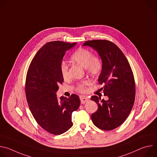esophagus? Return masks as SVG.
I'll list each match as a JSON object with an SVG mask.
<instances>
[{
  "mask_svg": "<svg viewBox=\"0 0 157 157\" xmlns=\"http://www.w3.org/2000/svg\"><path fill=\"white\" fill-rule=\"evenodd\" d=\"M80 100H81V104H85L86 102L88 101V98L84 96H80Z\"/></svg>",
  "mask_w": 157,
  "mask_h": 157,
  "instance_id": "34e87169",
  "label": "esophagus"
}]
</instances>
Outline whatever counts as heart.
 <instances>
[{"label": "heart", "instance_id": "b5f03b06", "mask_svg": "<svg viewBox=\"0 0 157 157\" xmlns=\"http://www.w3.org/2000/svg\"><path fill=\"white\" fill-rule=\"evenodd\" d=\"M71 60L86 69L87 73L93 76L97 75L101 70V63L99 59L97 57L93 56V53L86 48L78 49L71 56ZM60 70L61 75L64 80L69 78L68 66L64 63H62L60 66ZM87 84V81L79 84L76 87L79 92L83 93L86 90V85Z\"/></svg>", "mask_w": 157, "mask_h": 157}]
</instances>
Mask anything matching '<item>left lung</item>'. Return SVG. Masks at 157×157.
<instances>
[{
    "label": "left lung",
    "mask_w": 157,
    "mask_h": 157,
    "mask_svg": "<svg viewBox=\"0 0 157 157\" xmlns=\"http://www.w3.org/2000/svg\"><path fill=\"white\" fill-rule=\"evenodd\" d=\"M82 46L96 50L102 60V70L99 84L105 101L93 96L98 109L91 116L93 124L104 130H113L122 125L128 117L133 107L136 96V84L130 64L120 48L105 40L86 41Z\"/></svg>",
    "instance_id": "1"
}]
</instances>
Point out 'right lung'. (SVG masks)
I'll return each mask as SVG.
<instances>
[{
	"label": "right lung",
	"instance_id": "obj_1",
	"mask_svg": "<svg viewBox=\"0 0 157 157\" xmlns=\"http://www.w3.org/2000/svg\"><path fill=\"white\" fill-rule=\"evenodd\" d=\"M76 43L61 41L47 43L39 50L29 68L25 93L31 113L37 123L46 131L60 135L72 126V113L78 109V95L58 99L56 92L64 79L60 66L66 51Z\"/></svg>",
	"mask_w": 157,
	"mask_h": 157
}]
</instances>
